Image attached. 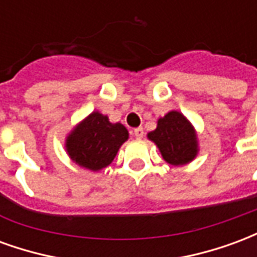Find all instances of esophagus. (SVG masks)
Returning <instances> with one entry per match:
<instances>
[{"label":"esophagus","mask_w":257,"mask_h":257,"mask_svg":"<svg viewBox=\"0 0 257 257\" xmlns=\"http://www.w3.org/2000/svg\"><path fill=\"white\" fill-rule=\"evenodd\" d=\"M134 135L136 139H142V138L145 136V131H143V128H142V126H139V128L134 129Z\"/></svg>","instance_id":"esophagus-1"}]
</instances>
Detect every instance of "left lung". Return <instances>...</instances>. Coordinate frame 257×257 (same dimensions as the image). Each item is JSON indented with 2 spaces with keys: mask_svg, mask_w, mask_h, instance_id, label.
<instances>
[{
  "mask_svg": "<svg viewBox=\"0 0 257 257\" xmlns=\"http://www.w3.org/2000/svg\"><path fill=\"white\" fill-rule=\"evenodd\" d=\"M147 139L158 147L162 158L173 167H182L198 156L197 131L178 110L158 118L157 128L147 134Z\"/></svg>",
  "mask_w": 257,
  "mask_h": 257,
  "instance_id": "1",
  "label": "left lung"
}]
</instances>
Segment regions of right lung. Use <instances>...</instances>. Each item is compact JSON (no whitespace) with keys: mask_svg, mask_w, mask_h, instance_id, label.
<instances>
[{"mask_svg":"<svg viewBox=\"0 0 257 257\" xmlns=\"http://www.w3.org/2000/svg\"><path fill=\"white\" fill-rule=\"evenodd\" d=\"M128 138V129L122 123L110 122L107 115L92 111L68 132L64 149L77 165L99 172L111 164Z\"/></svg>","mask_w":257,"mask_h":257,"instance_id":"add662e5","label":"right lung"}]
</instances>
